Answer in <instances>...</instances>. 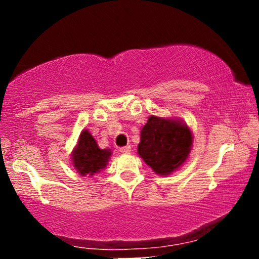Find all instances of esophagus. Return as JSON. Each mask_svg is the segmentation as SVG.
I'll list each match as a JSON object with an SVG mask.
<instances>
[{
    "label": "esophagus",
    "instance_id": "1",
    "mask_svg": "<svg viewBox=\"0 0 259 259\" xmlns=\"http://www.w3.org/2000/svg\"><path fill=\"white\" fill-rule=\"evenodd\" d=\"M119 151L121 153H129L130 151H132V147L130 146H124V147H120Z\"/></svg>",
    "mask_w": 259,
    "mask_h": 259
}]
</instances>
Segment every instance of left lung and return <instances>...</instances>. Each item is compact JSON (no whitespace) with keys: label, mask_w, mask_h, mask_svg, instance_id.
Segmentation results:
<instances>
[{"label":"left lung","mask_w":259,"mask_h":259,"mask_svg":"<svg viewBox=\"0 0 259 259\" xmlns=\"http://www.w3.org/2000/svg\"><path fill=\"white\" fill-rule=\"evenodd\" d=\"M192 135L180 121L151 115L141 130L138 152L159 175H168L189 157Z\"/></svg>","instance_id":"obj_1"}]
</instances>
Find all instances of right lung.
I'll list each match as a JSON object with an SVG mask.
<instances>
[{"mask_svg":"<svg viewBox=\"0 0 259 259\" xmlns=\"http://www.w3.org/2000/svg\"><path fill=\"white\" fill-rule=\"evenodd\" d=\"M111 152L101 150L88 130L80 134L78 146L73 152V165L81 175H94L107 165Z\"/></svg>","mask_w":259,"mask_h":259,"instance_id":"obj_1","label":"right lung"}]
</instances>
